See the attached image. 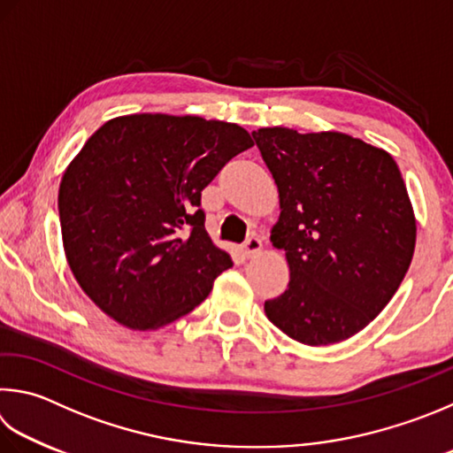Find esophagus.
<instances>
[{
	"mask_svg": "<svg viewBox=\"0 0 453 453\" xmlns=\"http://www.w3.org/2000/svg\"><path fill=\"white\" fill-rule=\"evenodd\" d=\"M261 250H263V243H261L257 235L248 237V240H245V243H243V253L248 255V257H255V255L261 253Z\"/></svg>",
	"mask_w": 453,
	"mask_h": 453,
	"instance_id": "1",
	"label": "esophagus"
}]
</instances>
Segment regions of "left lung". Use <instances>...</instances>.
Masks as SVG:
<instances>
[{"label":"left lung","mask_w":453,"mask_h":453,"mask_svg":"<svg viewBox=\"0 0 453 453\" xmlns=\"http://www.w3.org/2000/svg\"><path fill=\"white\" fill-rule=\"evenodd\" d=\"M251 136L277 184L271 243L291 275L265 315L309 347L347 341L388 305L412 261L416 218L398 164L342 133Z\"/></svg>","instance_id":"left-lung-1"}]
</instances>
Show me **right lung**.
Masks as SVG:
<instances>
[{
    "label": "right lung",
    "instance_id": "add662e5",
    "mask_svg": "<svg viewBox=\"0 0 453 453\" xmlns=\"http://www.w3.org/2000/svg\"><path fill=\"white\" fill-rule=\"evenodd\" d=\"M253 146L234 122L128 114L96 130L67 166L59 219L88 299L133 331H156L208 297L234 265L203 227L202 190Z\"/></svg>",
    "mask_w": 453,
    "mask_h": 453
}]
</instances>
